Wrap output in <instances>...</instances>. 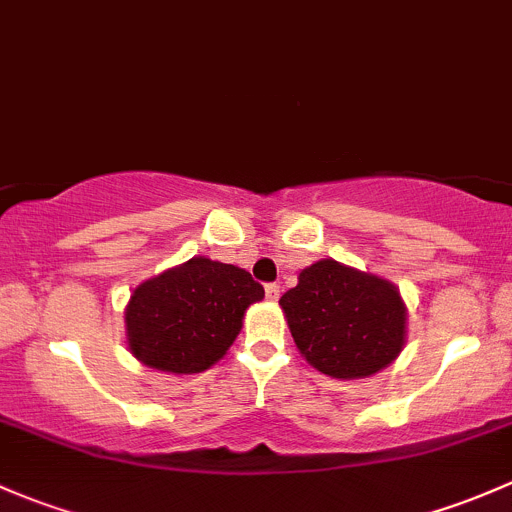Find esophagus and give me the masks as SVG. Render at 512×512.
<instances>
[{"label": "esophagus", "instance_id": "esophagus-1", "mask_svg": "<svg viewBox=\"0 0 512 512\" xmlns=\"http://www.w3.org/2000/svg\"><path fill=\"white\" fill-rule=\"evenodd\" d=\"M266 298L268 300L281 298V286H278V283H266Z\"/></svg>", "mask_w": 512, "mask_h": 512}]
</instances>
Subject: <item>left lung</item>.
<instances>
[{
  "label": "left lung",
  "mask_w": 512,
  "mask_h": 512,
  "mask_svg": "<svg viewBox=\"0 0 512 512\" xmlns=\"http://www.w3.org/2000/svg\"><path fill=\"white\" fill-rule=\"evenodd\" d=\"M278 303L300 355L328 377H372L404 347L407 308L397 286L333 258L303 268Z\"/></svg>",
  "instance_id": "obj_1"
}]
</instances>
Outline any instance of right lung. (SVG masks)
Instances as JSON below:
<instances>
[{
	"label": "right lung",
	"instance_id": "obj_1",
	"mask_svg": "<svg viewBox=\"0 0 512 512\" xmlns=\"http://www.w3.org/2000/svg\"><path fill=\"white\" fill-rule=\"evenodd\" d=\"M261 298L249 271L194 256L135 288L125 308L128 347L152 370L204 372L226 355L246 308Z\"/></svg>",
	"mask_w": 512,
	"mask_h": 512
}]
</instances>
